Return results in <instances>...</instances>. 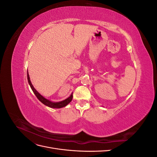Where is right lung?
<instances>
[{
    "label": "right lung",
    "mask_w": 157,
    "mask_h": 157,
    "mask_svg": "<svg viewBox=\"0 0 157 157\" xmlns=\"http://www.w3.org/2000/svg\"><path fill=\"white\" fill-rule=\"evenodd\" d=\"M27 80H28V82H29L31 88L32 89L33 93L35 94V96H36V98H38L39 100L44 104V105L48 106L49 107L51 108H54V109H59V108H62L63 107H65L67 105L72 101V99H73V93L71 94L69 97H68L67 98H66L63 101H58V102H53L49 99L45 98L44 96H42V95L37 91V90L34 88V86H33V84L31 82V80H30V77H29V73H28V70H27Z\"/></svg>",
    "instance_id": "right-lung-1"
}]
</instances>
